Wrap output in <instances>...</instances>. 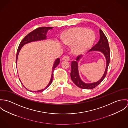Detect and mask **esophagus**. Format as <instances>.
<instances>
[{
    "label": "esophagus",
    "mask_w": 128,
    "mask_h": 128,
    "mask_svg": "<svg viewBox=\"0 0 128 128\" xmlns=\"http://www.w3.org/2000/svg\"><path fill=\"white\" fill-rule=\"evenodd\" d=\"M62 60H67V61H68L70 60V58L69 56H64L62 58Z\"/></svg>",
    "instance_id": "1"
}]
</instances>
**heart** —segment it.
Segmentation results:
<instances>
[{
  "instance_id": "1",
  "label": "heart",
  "mask_w": 128,
  "mask_h": 128,
  "mask_svg": "<svg viewBox=\"0 0 128 128\" xmlns=\"http://www.w3.org/2000/svg\"><path fill=\"white\" fill-rule=\"evenodd\" d=\"M94 40V34L89 30L82 28H75L68 30L63 37L66 45H72V51L75 54L84 52L91 46Z\"/></svg>"
}]
</instances>
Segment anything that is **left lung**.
<instances>
[{
  "label": "left lung",
  "mask_w": 128,
  "mask_h": 128,
  "mask_svg": "<svg viewBox=\"0 0 128 128\" xmlns=\"http://www.w3.org/2000/svg\"><path fill=\"white\" fill-rule=\"evenodd\" d=\"M100 38L98 42L92 48L88 51H100L104 55L106 60V66L104 73V74L102 78L98 81L90 84L85 83L82 81L80 78L78 72V62L80 60L82 56H77L76 60H73L71 63L72 72L70 73V77L73 83L78 87L84 89H91L94 88L98 85L104 79L106 76L108 66H109L110 62V48L108 44V41L103 32L100 29Z\"/></svg>",
  "instance_id": "1"
}]
</instances>
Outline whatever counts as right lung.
Segmentation results:
<instances>
[{
  "label": "right lung",
  "instance_id": "1",
  "mask_svg": "<svg viewBox=\"0 0 128 128\" xmlns=\"http://www.w3.org/2000/svg\"><path fill=\"white\" fill-rule=\"evenodd\" d=\"M52 28H53L52 27H40V28H37L36 29L34 30H33L32 32H30L22 40V41L20 42V45L18 46V50H17V55H16V64H17V62L18 56L20 51L22 47L24 44H27V43H30V42H33V41H39V40H43L46 39H47L46 38V34H47V32L48 30H51ZM60 62V60L59 58H58L56 60L54 64V65H53V66L51 78L50 81L48 85L44 89L39 90V91H36V92H39L43 91L44 90H45L46 89H47L51 85V84L52 83V81H53L54 71L56 68L59 64ZM19 80L20 81V79H19ZM20 82H21V81H20ZM22 85H23L22 84ZM27 90H28V89H27Z\"/></svg>",
  "mask_w": 128,
  "mask_h": 128
}]
</instances>
